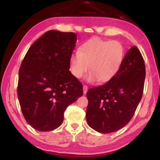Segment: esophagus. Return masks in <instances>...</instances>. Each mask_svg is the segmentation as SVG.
I'll use <instances>...</instances> for the list:
<instances>
[{"label": "esophagus", "instance_id": "34e87169", "mask_svg": "<svg viewBox=\"0 0 160 160\" xmlns=\"http://www.w3.org/2000/svg\"><path fill=\"white\" fill-rule=\"evenodd\" d=\"M88 90V87L87 85H84L83 86V93L84 94H86Z\"/></svg>", "mask_w": 160, "mask_h": 160}]
</instances>
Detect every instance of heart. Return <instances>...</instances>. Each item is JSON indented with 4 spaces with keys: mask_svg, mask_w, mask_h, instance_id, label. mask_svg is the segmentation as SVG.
Wrapping results in <instances>:
<instances>
[{
    "mask_svg": "<svg viewBox=\"0 0 160 160\" xmlns=\"http://www.w3.org/2000/svg\"><path fill=\"white\" fill-rule=\"evenodd\" d=\"M124 55L125 49L120 42L94 37L84 42L78 52L70 56V71L75 78H81L90 65V82H109L118 72Z\"/></svg>",
    "mask_w": 160,
    "mask_h": 160,
    "instance_id": "1",
    "label": "heart"
}]
</instances>
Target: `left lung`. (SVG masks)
<instances>
[{
    "label": "left lung",
    "instance_id": "left-lung-1",
    "mask_svg": "<svg viewBox=\"0 0 160 160\" xmlns=\"http://www.w3.org/2000/svg\"><path fill=\"white\" fill-rule=\"evenodd\" d=\"M145 78L144 59L133 46L124 56L117 74L106 84L87 92L88 125L102 133L117 131L125 126L141 100Z\"/></svg>",
    "mask_w": 160,
    "mask_h": 160
}]
</instances>
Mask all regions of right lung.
<instances>
[{"label": "right lung", "mask_w": 160, "mask_h": 160, "mask_svg": "<svg viewBox=\"0 0 160 160\" xmlns=\"http://www.w3.org/2000/svg\"><path fill=\"white\" fill-rule=\"evenodd\" d=\"M76 39L73 32L48 31L29 47L22 62L19 102L27 122L37 131L60 126L66 108L83 94L82 84L69 70Z\"/></svg>", "instance_id": "right-lung-1"}]
</instances>
